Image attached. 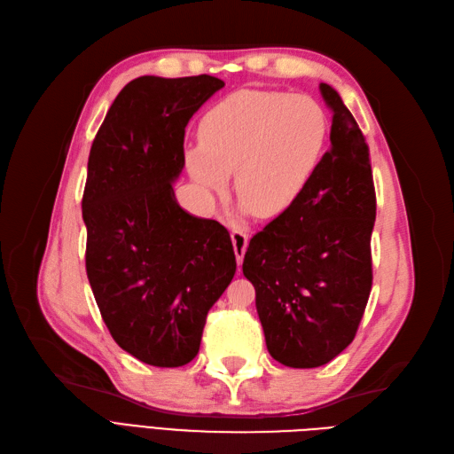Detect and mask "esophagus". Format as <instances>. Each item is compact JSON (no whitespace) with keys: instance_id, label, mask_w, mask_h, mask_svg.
<instances>
[{"instance_id":"esophagus-1","label":"esophagus","mask_w":454,"mask_h":454,"mask_svg":"<svg viewBox=\"0 0 454 454\" xmlns=\"http://www.w3.org/2000/svg\"><path fill=\"white\" fill-rule=\"evenodd\" d=\"M231 240H232V246H235V255H237V263L240 265L242 259H244V254H246V248H248V235L239 227H232L231 229Z\"/></svg>"}]
</instances>
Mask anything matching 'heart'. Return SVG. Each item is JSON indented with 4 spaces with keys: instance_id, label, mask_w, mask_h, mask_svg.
Segmentation results:
<instances>
[{
    "instance_id": "b5f03b06",
    "label": "heart",
    "mask_w": 454,
    "mask_h": 454,
    "mask_svg": "<svg viewBox=\"0 0 454 454\" xmlns=\"http://www.w3.org/2000/svg\"><path fill=\"white\" fill-rule=\"evenodd\" d=\"M200 144L185 149L193 180L222 195L235 189L257 217H277L303 197L329 140L325 109L307 94L244 89L206 112Z\"/></svg>"
}]
</instances>
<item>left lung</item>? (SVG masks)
<instances>
[{
    "label": "left lung",
    "mask_w": 454,
    "mask_h": 454,
    "mask_svg": "<svg viewBox=\"0 0 454 454\" xmlns=\"http://www.w3.org/2000/svg\"><path fill=\"white\" fill-rule=\"evenodd\" d=\"M332 109V147L290 210L252 237L242 272L269 354L297 369L332 362L356 337L367 305L377 199L369 147L339 92L320 83Z\"/></svg>",
    "instance_id": "8db88e82"
}]
</instances>
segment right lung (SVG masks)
<instances>
[{
    "instance_id": "right-lung-1",
    "label": "right lung",
    "mask_w": 454,
    "mask_h": 454,
    "mask_svg": "<svg viewBox=\"0 0 454 454\" xmlns=\"http://www.w3.org/2000/svg\"><path fill=\"white\" fill-rule=\"evenodd\" d=\"M212 75H144L96 134L83 193L87 277L117 345L155 367L200 348L206 314L237 270L229 231L176 200L189 119L223 89Z\"/></svg>"
}]
</instances>
